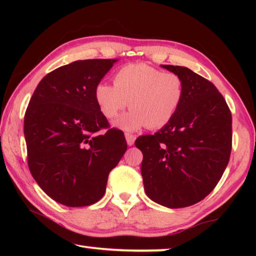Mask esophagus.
<instances>
[{
	"label": "esophagus",
	"mask_w": 256,
	"mask_h": 256,
	"mask_svg": "<svg viewBox=\"0 0 256 256\" xmlns=\"http://www.w3.org/2000/svg\"><path fill=\"white\" fill-rule=\"evenodd\" d=\"M125 138H126V142L128 146H133L134 141H136V136H133L131 133H125Z\"/></svg>",
	"instance_id": "obj_1"
}]
</instances>
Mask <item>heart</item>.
Returning a JSON list of instances; mask_svg holds the SVG:
<instances>
[{
    "label": "heart",
    "mask_w": 256,
    "mask_h": 256,
    "mask_svg": "<svg viewBox=\"0 0 256 256\" xmlns=\"http://www.w3.org/2000/svg\"><path fill=\"white\" fill-rule=\"evenodd\" d=\"M114 86L99 84L94 89L99 110L114 118L125 108L128 114L115 120L125 131L146 126L159 130L170 124L183 105L185 82L177 73L162 72L146 64H128L115 73Z\"/></svg>",
    "instance_id": "b5f03b06"
}]
</instances>
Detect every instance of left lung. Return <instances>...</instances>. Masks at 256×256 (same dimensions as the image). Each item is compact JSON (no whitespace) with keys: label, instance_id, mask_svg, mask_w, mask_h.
I'll return each mask as SVG.
<instances>
[{"label":"left lung","instance_id":"8db88e82","mask_svg":"<svg viewBox=\"0 0 256 256\" xmlns=\"http://www.w3.org/2000/svg\"><path fill=\"white\" fill-rule=\"evenodd\" d=\"M185 82L174 120L157 133L138 136L141 174L151 200L172 209L196 204L222 178L232 152V112L216 86L184 66H162Z\"/></svg>","mask_w":256,"mask_h":256}]
</instances>
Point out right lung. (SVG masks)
Listing matches in <instances>:
<instances>
[{"label": "right lung", "instance_id": "add662e5", "mask_svg": "<svg viewBox=\"0 0 256 256\" xmlns=\"http://www.w3.org/2000/svg\"><path fill=\"white\" fill-rule=\"evenodd\" d=\"M116 60H84L46 74L24 114L28 167L56 202L94 204L106 190L108 175L128 149L123 131L110 128L94 98L96 86ZM106 129L104 134H98Z\"/></svg>", "mask_w": 256, "mask_h": 256}]
</instances>
